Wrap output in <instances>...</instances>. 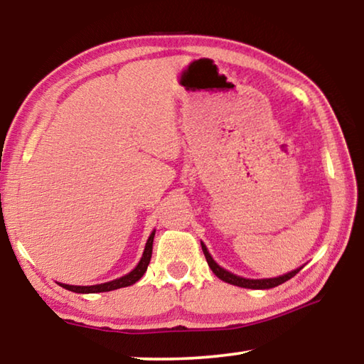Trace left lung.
<instances>
[{
    "mask_svg": "<svg viewBox=\"0 0 364 364\" xmlns=\"http://www.w3.org/2000/svg\"><path fill=\"white\" fill-rule=\"evenodd\" d=\"M200 245H202V250H204V255H205V260L208 263V267H210V269L213 271L215 276H218L221 281L228 282V284H232V286H237V287H245V289H271V287H276V286L282 284V282H286V281H289L291 278H294V276L297 274L301 268H304V267H300L297 269L291 271V273L278 276V278L247 279V278H241V276L232 274V273H230V271H226L225 268H221L220 264L213 260L212 255L208 254V250H207V247L204 245V242H200Z\"/></svg>",
    "mask_w": 364,
    "mask_h": 364,
    "instance_id": "obj_1",
    "label": "left lung"
}]
</instances>
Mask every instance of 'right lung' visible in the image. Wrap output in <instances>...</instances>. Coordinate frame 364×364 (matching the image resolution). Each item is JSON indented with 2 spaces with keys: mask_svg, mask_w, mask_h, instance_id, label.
I'll list each match as a JSON object with an SVG mask.
<instances>
[{
  "mask_svg": "<svg viewBox=\"0 0 364 364\" xmlns=\"http://www.w3.org/2000/svg\"><path fill=\"white\" fill-rule=\"evenodd\" d=\"M154 236H156V231H152L149 239H147L146 247H144V252H143V257H141L139 263L136 264V267H134L133 271H130V273L125 274V276H122V278L109 281V282H104V284H96V286H70V284H60V282H59V286L67 289V291H72V292H77V294H96V292L115 291V289L128 287V286L134 284V282L143 278V274L146 273V269H147V264H149V262H151Z\"/></svg>",
  "mask_w": 364,
  "mask_h": 364,
  "instance_id": "add662e5",
  "label": "right lung"
}]
</instances>
